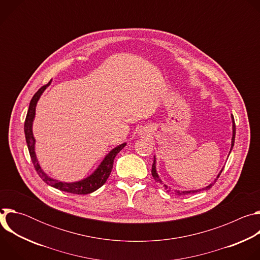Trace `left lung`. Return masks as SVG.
<instances>
[{
  "instance_id": "8db88e82",
  "label": "left lung",
  "mask_w": 260,
  "mask_h": 260,
  "mask_svg": "<svg viewBox=\"0 0 260 260\" xmlns=\"http://www.w3.org/2000/svg\"><path fill=\"white\" fill-rule=\"evenodd\" d=\"M232 118H233V139H232V148H231V151H232V149H233V147H234V144H235V138H236V123H235V118H234V116L232 115ZM231 153V152H230ZM151 173H152V176H153V178L156 180V181H158V182H160L161 183V181H160V179H159V177H158V175H157V173H156V169H155V158H154V160H153V165H152V170H151ZM221 173H222V170H221V172L219 173V175L217 176V179L219 178V176L221 175ZM216 179V180H217ZM216 180L214 181V183L216 182ZM214 183H212V184H210L209 186H207L206 188H204V189H199V190H191V191H177V194L178 196H182V194H188V193H194V192H199V191H201V190H207V189H210L211 187H212V185L214 184ZM164 186H165V189L167 190V192H170L171 190L170 189H168V186L167 185H165L164 184Z\"/></svg>"
}]
</instances>
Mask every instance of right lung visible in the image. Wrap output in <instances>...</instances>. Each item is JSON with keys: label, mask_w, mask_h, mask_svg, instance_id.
<instances>
[{"label": "right lung", "mask_w": 260, "mask_h": 260, "mask_svg": "<svg viewBox=\"0 0 260 260\" xmlns=\"http://www.w3.org/2000/svg\"><path fill=\"white\" fill-rule=\"evenodd\" d=\"M50 82H48L47 84L43 85L38 91H37L32 99L30 100L29 103V107L27 110V114L25 117V121H24V135H25V140H26V144H27V148H28V152L30 155V159L32 161L34 168L38 173V175L40 176V178L50 186L59 189L61 191H66L69 193H73V194H88L91 193L93 191H95L96 189H99L101 186L105 184V182L107 181V179L109 178L111 171H112L113 168V161L115 156L117 155V153L122 149V148L125 146V143L119 145L118 147L114 148V149L111 151L106 157L105 159L102 161V164L100 165V167L94 171V173L92 175H90L89 177H87L86 179L79 181V182H75V183H63V182H59L56 180L51 179L50 177H48L43 170L41 169L38 160H37L36 154H35V139L32 136V131H31V125H32V120L35 118V111H36V105L37 102H38L40 95L42 94V92L45 90V88L49 85Z\"/></svg>", "instance_id": "right-lung-1"}]
</instances>
